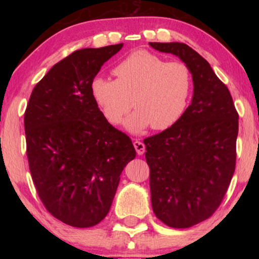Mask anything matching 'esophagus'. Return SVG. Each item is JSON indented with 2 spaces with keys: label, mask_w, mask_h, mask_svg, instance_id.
Listing matches in <instances>:
<instances>
[{
  "label": "esophagus",
  "mask_w": 259,
  "mask_h": 259,
  "mask_svg": "<svg viewBox=\"0 0 259 259\" xmlns=\"http://www.w3.org/2000/svg\"><path fill=\"white\" fill-rule=\"evenodd\" d=\"M133 145H134V148H136L138 154L141 155V154L145 153V150H146V147H145L144 143H141L140 140H136L133 143Z\"/></svg>",
  "instance_id": "obj_1"
}]
</instances>
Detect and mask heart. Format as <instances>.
<instances>
[{
	"instance_id": "1",
	"label": "heart",
	"mask_w": 259,
	"mask_h": 259,
	"mask_svg": "<svg viewBox=\"0 0 259 259\" xmlns=\"http://www.w3.org/2000/svg\"><path fill=\"white\" fill-rule=\"evenodd\" d=\"M115 80L95 77L91 92L108 122L118 125L126 120L127 130L139 133L148 125L166 130L185 112L192 92V74L182 61H166L147 51H137L112 70Z\"/></svg>"
}]
</instances>
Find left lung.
<instances>
[{
    "label": "left lung",
    "mask_w": 259,
    "mask_h": 259,
    "mask_svg": "<svg viewBox=\"0 0 259 259\" xmlns=\"http://www.w3.org/2000/svg\"><path fill=\"white\" fill-rule=\"evenodd\" d=\"M177 55L193 79L192 102L178 121L144 139L154 214L169 228L186 229L210 218L236 168L238 113L210 63L180 42H150Z\"/></svg>",
    "instance_id": "obj_1"
}]
</instances>
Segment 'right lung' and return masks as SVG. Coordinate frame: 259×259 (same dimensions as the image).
Here are the masks:
<instances>
[{"label":"right lung","mask_w":259,"mask_h":259,"mask_svg":"<svg viewBox=\"0 0 259 259\" xmlns=\"http://www.w3.org/2000/svg\"><path fill=\"white\" fill-rule=\"evenodd\" d=\"M122 44L75 51L49 69L24 112L27 157L45 207L74 228L107 215L123 167L136 158L130 137L109 123L92 97L101 66Z\"/></svg>","instance_id":"obj_1"}]
</instances>
